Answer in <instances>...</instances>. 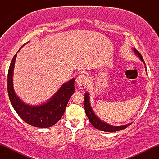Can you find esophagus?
<instances>
[{"mask_svg":"<svg viewBox=\"0 0 159 159\" xmlns=\"http://www.w3.org/2000/svg\"><path fill=\"white\" fill-rule=\"evenodd\" d=\"M75 81H76V85H77L78 88L84 89L86 86H87V81H87V76L81 74L78 76L77 78H76Z\"/></svg>","mask_w":159,"mask_h":159,"instance_id":"obj_1","label":"esophagus"}]
</instances>
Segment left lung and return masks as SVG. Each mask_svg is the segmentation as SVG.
<instances>
[{"label": "left lung", "instance_id": "1", "mask_svg": "<svg viewBox=\"0 0 159 159\" xmlns=\"http://www.w3.org/2000/svg\"><path fill=\"white\" fill-rule=\"evenodd\" d=\"M134 52H135L136 54H138V57L140 58L142 61L144 62L143 57L141 56V54L138 52V51H137L136 48H134ZM145 64V63H144ZM84 110L87 114V117H88L89 121L90 122V123L92 124L96 129H99L101 131H104V132H116V131H120L123 130V129L127 128L129 125H130L132 123H129L127 125H121V126H112V125L107 124L104 122L100 120L96 115L94 114L92 108L90 107V102H89V95L87 93H86L84 95Z\"/></svg>", "mask_w": 159, "mask_h": 159}]
</instances>
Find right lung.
I'll use <instances>...</instances> for the list:
<instances>
[{"instance_id":"1","label":"right lung","mask_w":159,"mask_h":159,"mask_svg":"<svg viewBox=\"0 0 159 159\" xmlns=\"http://www.w3.org/2000/svg\"><path fill=\"white\" fill-rule=\"evenodd\" d=\"M20 50V49H19ZM17 54L14 55L7 75V91L12 107L25 123L39 128H48L61 119L72 95L75 92V79L63 84L56 94L48 102L37 106H30L22 102L16 96L12 87V74Z\"/></svg>"}]
</instances>
